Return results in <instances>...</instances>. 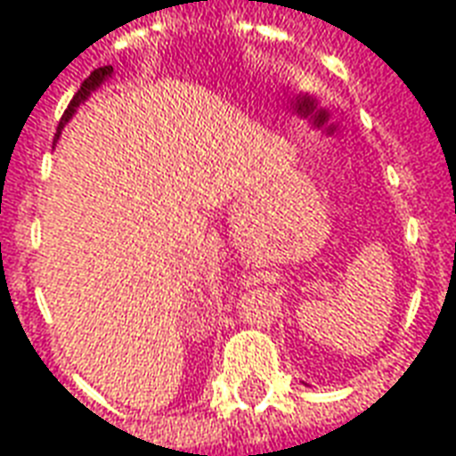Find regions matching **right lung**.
<instances>
[{"label":"right lung","instance_id":"add662e5","mask_svg":"<svg viewBox=\"0 0 456 456\" xmlns=\"http://www.w3.org/2000/svg\"><path fill=\"white\" fill-rule=\"evenodd\" d=\"M112 73H114L112 65H102V68L93 70V73H90V77H85V83L80 85V90L75 93V97L70 100V104H68V110H65L63 119H61V124H58V136H61V129H63L65 124L73 119L75 110H77V107H80V104H83L87 97H90V93H94V90H97V87L104 83V80H110V77H112Z\"/></svg>","mask_w":456,"mask_h":456}]
</instances>
